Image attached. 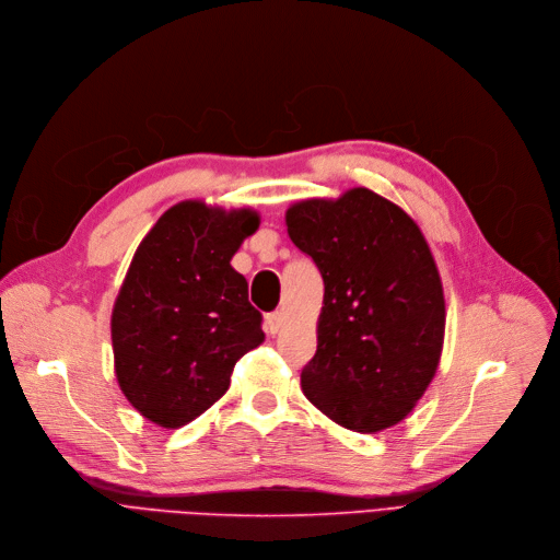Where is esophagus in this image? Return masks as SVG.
I'll list each match as a JSON object with an SVG mask.
<instances>
[{"mask_svg": "<svg viewBox=\"0 0 560 560\" xmlns=\"http://www.w3.org/2000/svg\"><path fill=\"white\" fill-rule=\"evenodd\" d=\"M266 330H269L271 335H278L282 328H284V314L282 312H271L266 314Z\"/></svg>", "mask_w": 560, "mask_h": 560, "instance_id": "esophagus-1", "label": "esophagus"}]
</instances>
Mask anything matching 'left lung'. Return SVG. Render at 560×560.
Returning a JSON list of instances; mask_svg holds the SVG:
<instances>
[{"label": "left lung", "instance_id": "8db88e82", "mask_svg": "<svg viewBox=\"0 0 560 560\" xmlns=\"http://www.w3.org/2000/svg\"><path fill=\"white\" fill-rule=\"evenodd\" d=\"M284 221L324 278L303 392L343 429L385 431L412 412L440 364L446 310L433 253L401 207L364 186L301 200Z\"/></svg>", "mask_w": 560, "mask_h": 560}]
</instances>
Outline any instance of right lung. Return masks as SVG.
<instances>
[{
    "instance_id": "right-lung-1",
    "label": "right lung",
    "mask_w": 560,
    "mask_h": 560,
    "mask_svg": "<svg viewBox=\"0 0 560 560\" xmlns=\"http://www.w3.org/2000/svg\"><path fill=\"white\" fill-rule=\"evenodd\" d=\"M255 209L173 205L139 244L112 312L116 378L145 419L179 429L214 406L238 358L264 341L261 314L230 259Z\"/></svg>"
}]
</instances>
